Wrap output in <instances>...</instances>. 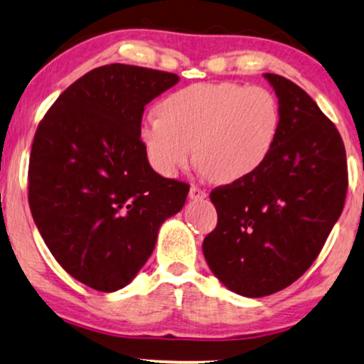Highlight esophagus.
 <instances>
[{
    "label": "esophagus",
    "instance_id": "obj_1",
    "mask_svg": "<svg viewBox=\"0 0 364 364\" xmlns=\"http://www.w3.org/2000/svg\"><path fill=\"white\" fill-rule=\"evenodd\" d=\"M190 198L191 200H203V198H206V191L201 190V188H198V186H191Z\"/></svg>",
    "mask_w": 364,
    "mask_h": 364
}]
</instances>
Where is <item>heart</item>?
Listing matches in <instances>:
<instances>
[{
    "mask_svg": "<svg viewBox=\"0 0 364 364\" xmlns=\"http://www.w3.org/2000/svg\"><path fill=\"white\" fill-rule=\"evenodd\" d=\"M281 128L274 95L261 86L200 83L178 90L139 126L151 166L174 176L191 161L215 181L235 183L264 166Z\"/></svg>",
    "mask_w": 364,
    "mask_h": 364,
    "instance_id": "obj_1",
    "label": "heart"
}]
</instances>
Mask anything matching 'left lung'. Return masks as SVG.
<instances>
[{"mask_svg":"<svg viewBox=\"0 0 364 364\" xmlns=\"http://www.w3.org/2000/svg\"><path fill=\"white\" fill-rule=\"evenodd\" d=\"M264 77L278 96V141L258 173L211 191L218 225L203 241L213 274L248 298L281 291L313 264L348 190L336 126L293 81Z\"/></svg>","mask_w":364,"mask_h":364,"instance_id":"8db88e82","label":"left lung"}]
</instances>
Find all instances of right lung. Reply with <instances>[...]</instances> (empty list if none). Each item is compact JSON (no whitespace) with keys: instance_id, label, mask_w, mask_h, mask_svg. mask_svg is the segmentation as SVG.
<instances>
[{"instance_id":"add662e5","label":"right lung","mask_w":364,"mask_h":364,"mask_svg":"<svg viewBox=\"0 0 364 364\" xmlns=\"http://www.w3.org/2000/svg\"><path fill=\"white\" fill-rule=\"evenodd\" d=\"M178 75L100 66L63 91L33 139L28 201L43 240L66 273L103 293L143 268L164 220L190 186L149 166L139 138L144 106Z\"/></svg>"}]
</instances>
